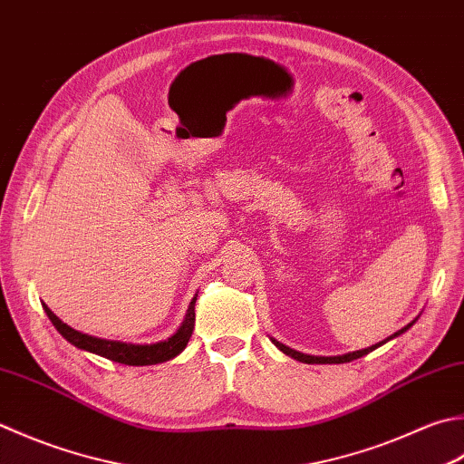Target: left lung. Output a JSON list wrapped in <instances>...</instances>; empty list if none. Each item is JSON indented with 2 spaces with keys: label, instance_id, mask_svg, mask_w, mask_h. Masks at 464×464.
Segmentation results:
<instances>
[{
  "label": "left lung",
  "instance_id": "8db88e82",
  "mask_svg": "<svg viewBox=\"0 0 464 464\" xmlns=\"http://www.w3.org/2000/svg\"><path fill=\"white\" fill-rule=\"evenodd\" d=\"M412 324H408L406 328H402L401 332H396L394 335H398V334H402V332H406L408 328H411ZM390 338H392V335H390ZM388 338V340H390ZM274 343L276 346L284 352V353H287V356H292L294 360H299V362H304V364H346V362H352V360H358V358H362V356H366L368 352H372L374 350L376 346H380V343H376V346H372V348H366V350H358V352H350V353H343V356H310V353H302V352H295V350H292V348H287V346H284V343H279V342H276L274 340Z\"/></svg>",
  "mask_w": 464,
  "mask_h": 464
}]
</instances>
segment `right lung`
<instances>
[{
    "label": "right lung",
    "instance_id": "right-lung-1",
    "mask_svg": "<svg viewBox=\"0 0 464 464\" xmlns=\"http://www.w3.org/2000/svg\"><path fill=\"white\" fill-rule=\"evenodd\" d=\"M195 302H197V297H193V302H190L185 322L177 330V334L170 335V338L165 340V342L150 343V346H149V343H147V346H139V343H124V342L94 338V335H88V334L72 330L70 325H66L60 320V317H56V314H53L48 305H44V310H45V314H48L50 322L56 325V330L70 343H74L76 348L98 353V356H104L108 360L118 362V364L152 366V364H160V362H167L170 358H175L177 353L185 350V346L190 340V334H193V325H195Z\"/></svg>",
    "mask_w": 464,
    "mask_h": 464
}]
</instances>
